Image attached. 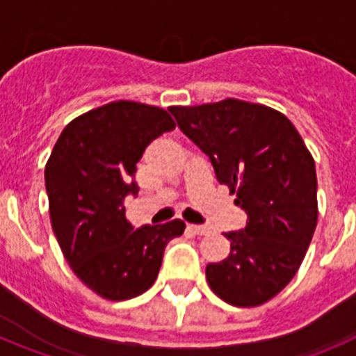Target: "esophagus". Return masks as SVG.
<instances>
[{
  "instance_id": "34e87169",
  "label": "esophagus",
  "mask_w": 356,
  "mask_h": 356,
  "mask_svg": "<svg viewBox=\"0 0 356 356\" xmlns=\"http://www.w3.org/2000/svg\"><path fill=\"white\" fill-rule=\"evenodd\" d=\"M188 232H193L196 235H209L210 234V226L207 225H188Z\"/></svg>"
}]
</instances>
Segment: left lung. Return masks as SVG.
I'll return each instance as SVG.
<instances>
[{
  "instance_id": "left-lung-1",
  "label": "left lung",
  "mask_w": 356,
  "mask_h": 356,
  "mask_svg": "<svg viewBox=\"0 0 356 356\" xmlns=\"http://www.w3.org/2000/svg\"><path fill=\"white\" fill-rule=\"evenodd\" d=\"M178 128L237 194L246 226L229 232V254L207 266L212 291L235 307H257L294 278L317 225L316 163L284 114L225 99L171 106Z\"/></svg>"
}]
</instances>
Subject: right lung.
Returning <instances> with one entry per match:
<instances>
[{"instance_id":"add662e5","label":"right lung","mask_w":356,"mask_h":356,"mask_svg":"<svg viewBox=\"0 0 356 356\" xmlns=\"http://www.w3.org/2000/svg\"><path fill=\"white\" fill-rule=\"evenodd\" d=\"M159 106L114 102L71 121L51 151L44 180L55 237L72 271L110 301L155 284L168 242L185 222H128L124 200L137 197V162L151 140L175 130Z\"/></svg>"}]
</instances>
